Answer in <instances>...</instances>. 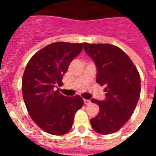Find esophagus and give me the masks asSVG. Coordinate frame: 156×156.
I'll return each mask as SVG.
<instances>
[{
  "label": "esophagus",
  "instance_id": "obj_1",
  "mask_svg": "<svg viewBox=\"0 0 156 156\" xmlns=\"http://www.w3.org/2000/svg\"><path fill=\"white\" fill-rule=\"evenodd\" d=\"M83 102H84V104L86 105H90V103H91V101H90L89 99H83Z\"/></svg>",
  "mask_w": 156,
  "mask_h": 156
}]
</instances>
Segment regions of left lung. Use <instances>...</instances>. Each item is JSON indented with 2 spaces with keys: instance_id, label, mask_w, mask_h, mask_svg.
Returning <instances> with one entry per match:
<instances>
[{
  "instance_id": "8db88e82",
  "label": "left lung",
  "mask_w": 156,
  "mask_h": 156,
  "mask_svg": "<svg viewBox=\"0 0 156 156\" xmlns=\"http://www.w3.org/2000/svg\"><path fill=\"white\" fill-rule=\"evenodd\" d=\"M86 53L97 68L96 82L105 86V100L92 98L99 112L90 119L93 129L100 134L119 130L126 124L140 95V77L137 68L124 51L111 44L83 43Z\"/></svg>"
}]
</instances>
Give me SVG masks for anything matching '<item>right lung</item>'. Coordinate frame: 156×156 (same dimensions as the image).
Returning a JSON list of instances; mask_svg holds the SVG:
<instances>
[{"mask_svg": "<svg viewBox=\"0 0 156 156\" xmlns=\"http://www.w3.org/2000/svg\"><path fill=\"white\" fill-rule=\"evenodd\" d=\"M83 43L55 42L32 57L22 77V94L32 120L48 134L62 135L71 129L74 115L83 105L76 95L66 97L55 90L62 85L68 66L83 50Z\"/></svg>", "mask_w": 156, "mask_h": 156, "instance_id": "obj_1", "label": "right lung"}]
</instances>
